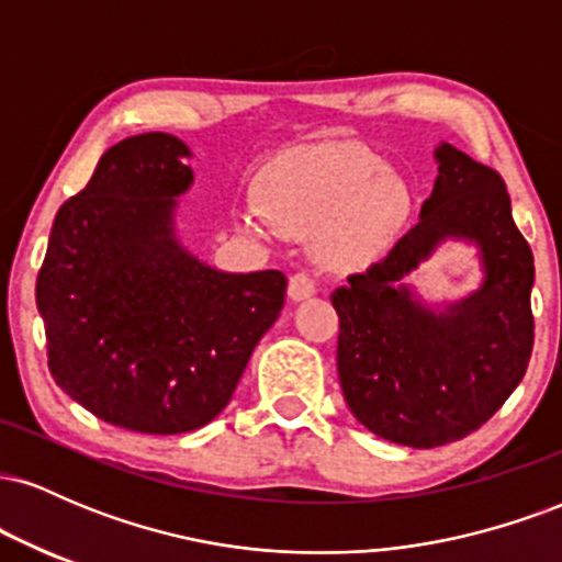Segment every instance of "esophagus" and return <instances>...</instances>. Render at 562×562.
I'll return each mask as SVG.
<instances>
[{
    "instance_id": "34e87169",
    "label": "esophagus",
    "mask_w": 562,
    "mask_h": 562,
    "mask_svg": "<svg viewBox=\"0 0 562 562\" xmlns=\"http://www.w3.org/2000/svg\"><path fill=\"white\" fill-rule=\"evenodd\" d=\"M317 293V282H314V277L308 272H299L290 277L288 282V295L290 301H303V299H312V295Z\"/></svg>"
}]
</instances>
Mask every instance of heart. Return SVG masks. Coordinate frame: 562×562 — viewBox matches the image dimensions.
Masks as SVG:
<instances>
[{
  "label": "heart",
  "mask_w": 562,
  "mask_h": 562,
  "mask_svg": "<svg viewBox=\"0 0 562 562\" xmlns=\"http://www.w3.org/2000/svg\"><path fill=\"white\" fill-rule=\"evenodd\" d=\"M409 192L389 166L362 147H340L303 158L274 173L263 187V214L274 227L314 235L330 267L351 269L378 259L402 229ZM245 229L263 235L259 216H245Z\"/></svg>",
  "instance_id": "heart-1"
}]
</instances>
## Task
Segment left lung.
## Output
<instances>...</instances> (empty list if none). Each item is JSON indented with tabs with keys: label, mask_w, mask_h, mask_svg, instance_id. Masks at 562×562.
I'll list each match as a JSON object with an SVG mask.
<instances>
[{
	"label": "left lung",
	"mask_w": 562,
	"mask_h": 562,
	"mask_svg": "<svg viewBox=\"0 0 562 562\" xmlns=\"http://www.w3.org/2000/svg\"><path fill=\"white\" fill-rule=\"evenodd\" d=\"M436 160L420 222L333 293L348 409L375 436L415 449L479 430L524 380L533 348V254L513 222L505 179L447 142ZM447 236L476 243L484 285L434 313L403 277Z\"/></svg>",
	"instance_id": "obj_1"
}]
</instances>
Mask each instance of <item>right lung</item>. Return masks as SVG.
Wrapping results in <instances>:
<instances>
[{"mask_svg":"<svg viewBox=\"0 0 562 562\" xmlns=\"http://www.w3.org/2000/svg\"><path fill=\"white\" fill-rule=\"evenodd\" d=\"M182 139L128 137L57 211L36 277L55 383L100 420L137 434L203 428L280 317L277 269L227 274L173 232L192 184Z\"/></svg>","mask_w":562,"mask_h":562,"instance_id":"right-lung-1","label":"right lung"}]
</instances>
